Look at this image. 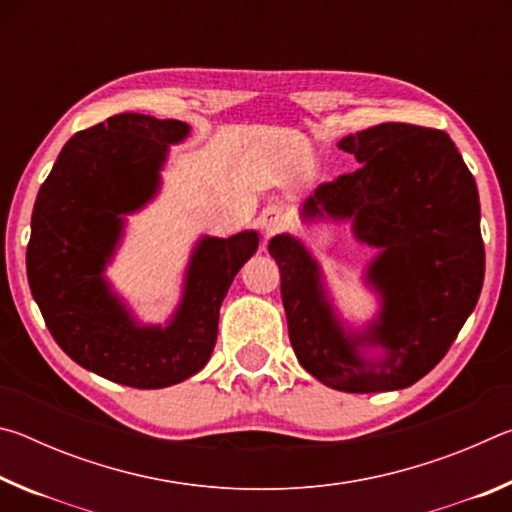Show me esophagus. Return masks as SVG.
Instances as JSON below:
<instances>
[{"label": "esophagus", "instance_id": "esophagus-1", "mask_svg": "<svg viewBox=\"0 0 512 512\" xmlns=\"http://www.w3.org/2000/svg\"><path fill=\"white\" fill-rule=\"evenodd\" d=\"M284 225H287V216L280 210V207H268V210L262 212L259 216V228H262L264 237H273L275 232H280Z\"/></svg>", "mask_w": 512, "mask_h": 512}]
</instances>
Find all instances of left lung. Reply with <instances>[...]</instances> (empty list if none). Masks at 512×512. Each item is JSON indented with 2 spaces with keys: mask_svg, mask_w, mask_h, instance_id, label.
I'll use <instances>...</instances> for the list:
<instances>
[{
  "mask_svg": "<svg viewBox=\"0 0 512 512\" xmlns=\"http://www.w3.org/2000/svg\"><path fill=\"white\" fill-rule=\"evenodd\" d=\"M361 167L320 185L300 219L350 223L377 250L363 273L379 311L345 325L323 268L293 235H275L293 352L309 375L343 393L400 391L452 348L481 296L485 253L479 192L449 135L413 124H379L339 142Z\"/></svg>",
  "mask_w": 512,
  "mask_h": 512,
  "instance_id": "1",
  "label": "left lung"
}]
</instances>
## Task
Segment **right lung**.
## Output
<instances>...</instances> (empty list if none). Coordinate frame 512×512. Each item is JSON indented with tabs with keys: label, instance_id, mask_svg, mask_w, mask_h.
I'll use <instances>...</instances> for the list:
<instances>
[{
	"label": "right lung",
	"instance_id": "obj_1",
	"mask_svg": "<svg viewBox=\"0 0 512 512\" xmlns=\"http://www.w3.org/2000/svg\"><path fill=\"white\" fill-rule=\"evenodd\" d=\"M187 135L178 119L110 117L63 146L33 205L27 275L51 336L79 366L124 386L164 388L205 368L221 302L259 246L255 230L198 239L183 296L164 325L140 323L112 289L106 266L126 214L160 192L169 146Z\"/></svg>",
	"mask_w": 512,
	"mask_h": 512
}]
</instances>
